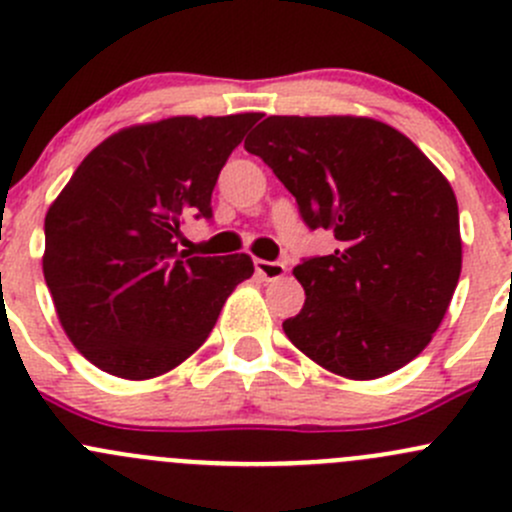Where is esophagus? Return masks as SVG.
<instances>
[{"label":"esophagus","instance_id":"obj_1","mask_svg":"<svg viewBox=\"0 0 512 512\" xmlns=\"http://www.w3.org/2000/svg\"><path fill=\"white\" fill-rule=\"evenodd\" d=\"M255 272L267 282H275L280 277H285L287 267L285 262H272V260H255Z\"/></svg>","mask_w":512,"mask_h":512}]
</instances>
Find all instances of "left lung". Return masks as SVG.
<instances>
[{
	"label": "left lung",
	"instance_id": "obj_1",
	"mask_svg": "<svg viewBox=\"0 0 512 512\" xmlns=\"http://www.w3.org/2000/svg\"><path fill=\"white\" fill-rule=\"evenodd\" d=\"M294 195L332 255L294 267L304 307L289 342L347 379H379L416 359L461 277L453 188L396 128L354 116H270L245 141Z\"/></svg>",
	"mask_w": 512,
	"mask_h": 512
}]
</instances>
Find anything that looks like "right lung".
Returning a JSON list of instances; mask_svg holds the SVG:
<instances>
[{
    "instance_id": "right-lung-1",
    "label": "right lung",
    "mask_w": 512,
    "mask_h": 512,
    "mask_svg": "<svg viewBox=\"0 0 512 512\" xmlns=\"http://www.w3.org/2000/svg\"><path fill=\"white\" fill-rule=\"evenodd\" d=\"M260 113L175 116L123 128L76 168L44 220V280L91 364L153 379L213 332L225 299L252 277L247 255L178 250L188 218H213L218 175Z\"/></svg>"
}]
</instances>
